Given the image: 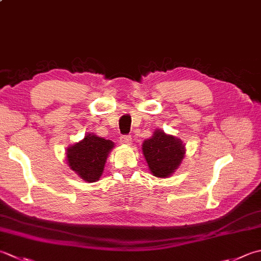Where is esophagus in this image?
Instances as JSON below:
<instances>
[{"instance_id": "obj_1", "label": "esophagus", "mask_w": 261, "mask_h": 261, "mask_svg": "<svg viewBox=\"0 0 261 261\" xmlns=\"http://www.w3.org/2000/svg\"><path fill=\"white\" fill-rule=\"evenodd\" d=\"M132 138H131V136H121L120 137V142L121 144H123V145H130L131 144V140Z\"/></svg>"}]
</instances>
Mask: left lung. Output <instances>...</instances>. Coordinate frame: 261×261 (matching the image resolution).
<instances>
[{"instance_id": "left-lung-1", "label": "left lung", "mask_w": 261, "mask_h": 261, "mask_svg": "<svg viewBox=\"0 0 261 261\" xmlns=\"http://www.w3.org/2000/svg\"><path fill=\"white\" fill-rule=\"evenodd\" d=\"M142 154L152 175L168 177L180 166L186 155V147L178 138L156 130L142 144Z\"/></svg>"}]
</instances>
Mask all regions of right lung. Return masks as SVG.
<instances>
[{
	"label": "right lung",
	"mask_w": 261,
	"mask_h": 261,
	"mask_svg": "<svg viewBox=\"0 0 261 261\" xmlns=\"http://www.w3.org/2000/svg\"><path fill=\"white\" fill-rule=\"evenodd\" d=\"M113 147V141L88 134L66 149V161L80 178L89 183L96 182L101 176L106 158Z\"/></svg>",
	"instance_id": "obj_1"
}]
</instances>
